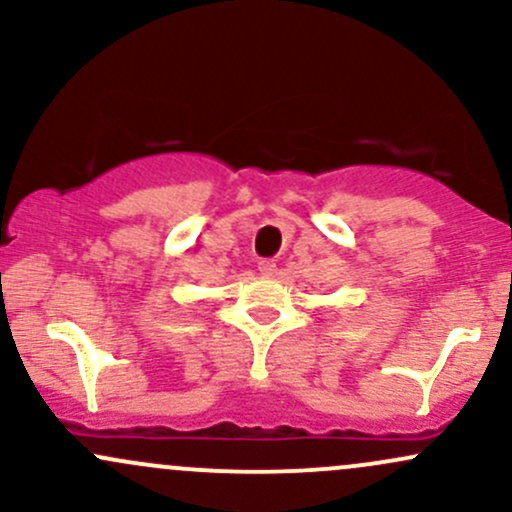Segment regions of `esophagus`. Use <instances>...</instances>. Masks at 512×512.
<instances>
[{"mask_svg": "<svg viewBox=\"0 0 512 512\" xmlns=\"http://www.w3.org/2000/svg\"><path fill=\"white\" fill-rule=\"evenodd\" d=\"M260 272L265 274V277H274V274H277V262H272V260H260Z\"/></svg>", "mask_w": 512, "mask_h": 512, "instance_id": "1", "label": "esophagus"}]
</instances>
